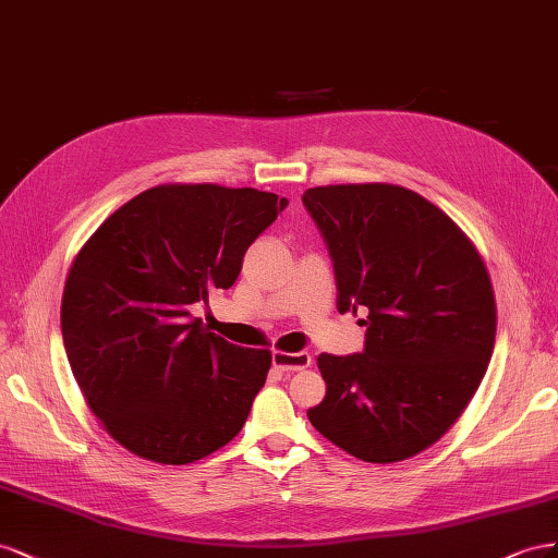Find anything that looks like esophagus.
Returning a JSON list of instances; mask_svg holds the SVG:
<instances>
[{
    "label": "esophagus",
    "instance_id": "34e87169",
    "mask_svg": "<svg viewBox=\"0 0 558 558\" xmlns=\"http://www.w3.org/2000/svg\"><path fill=\"white\" fill-rule=\"evenodd\" d=\"M311 355L308 353H282V350H276L274 353V367L278 372H301L311 367Z\"/></svg>",
    "mask_w": 558,
    "mask_h": 558
}]
</instances>
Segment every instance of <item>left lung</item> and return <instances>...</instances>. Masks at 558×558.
Returning <instances> with one entry per match:
<instances>
[{
	"label": "left lung",
	"mask_w": 558,
	"mask_h": 558,
	"mask_svg": "<svg viewBox=\"0 0 558 558\" xmlns=\"http://www.w3.org/2000/svg\"><path fill=\"white\" fill-rule=\"evenodd\" d=\"M337 278V308L367 311L362 353L317 357V433L367 463L425 451L470 404L496 343L480 252L437 205L392 184L304 191Z\"/></svg>",
	"instance_id": "left-lung-1"
}]
</instances>
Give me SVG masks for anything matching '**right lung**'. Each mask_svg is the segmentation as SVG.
I'll list each match as a JSON object with an SVG mask.
<instances>
[{
  "label": "right lung",
  "mask_w": 558,
  "mask_h": 558,
  "mask_svg": "<svg viewBox=\"0 0 558 558\" xmlns=\"http://www.w3.org/2000/svg\"><path fill=\"white\" fill-rule=\"evenodd\" d=\"M284 208L288 198L257 189L154 186L76 254L62 343L90 411L129 451L186 465L241 433L270 353L217 337L189 306L231 288Z\"/></svg>",
  "instance_id": "obj_1"
}]
</instances>
